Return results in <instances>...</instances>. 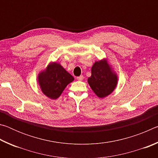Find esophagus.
<instances>
[{
  "label": "esophagus",
  "instance_id": "34e87169",
  "mask_svg": "<svg viewBox=\"0 0 158 158\" xmlns=\"http://www.w3.org/2000/svg\"><path fill=\"white\" fill-rule=\"evenodd\" d=\"M77 80H79V81H82V80L84 79V77H83L82 75L79 76V77H77Z\"/></svg>",
  "mask_w": 158,
  "mask_h": 158
}]
</instances>
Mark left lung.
<instances>
[{"instance_id":"8db88e82","label":"left lung","mask_w":158,"mask_h":158,"mask_svg":"<svg viewBox=\"0 0 158 158\" xmlns=\"http://www.w3.org/2000/svg\"><path fill=\"white\" fill-rule=\"evenodd\" d=\"M118 79L117 74L107 58H103L93 63L88 83L98 97L105 98L116 89Z\"/></svg>"}]
</instances>
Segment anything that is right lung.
<instances>
[{
	"label": "right lung",
	"instance_id": "right-lung-1",
	"mask_svg": "<svg viewBox=\"0 0 158 158\" xmlns=\"http://www.w3.org/2000/svg\"><path fill=\"white\" fill-rule=\"evenodd\" d=\"M37 82L43 94L52 100L60 97L74 77L57 62H50L37 75Z\"/></svg>",
	"mask_w": 158,
	"mask_h": 158
}]
</instances>
